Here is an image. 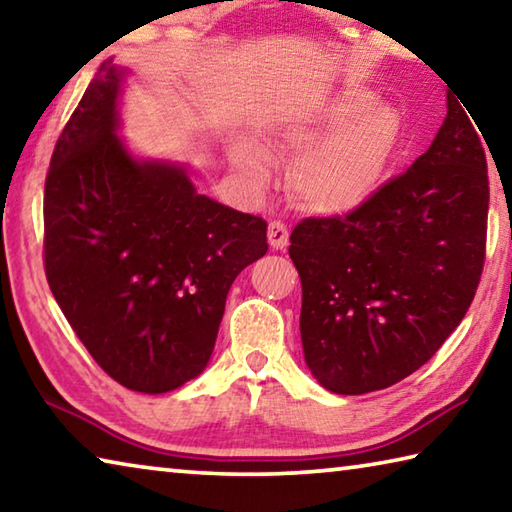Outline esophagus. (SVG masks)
<instances>
[{
  "label": "esophagus",
  "mask_w": 512,
  "mask_h": 512,
  "mask_svg": "<svg viewBox=\"0 0 512 512\" xmlns=\"http://www.w3.org/2000/svg\"><path fill=\"white\" fill-rule=\"evenodd\" d=\"M268 244L275 250H284L289 246V230L282 221L268 223Z\"/></svg>",
  "instance_id": "34e87169"
}]
</instances>
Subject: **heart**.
<instances>
[{"label":"heart","instance_id":"obj_1","mask_svg":"<svg viewBox=\"0 0 512 512\" xmlns=\"http://www.w3.org/2000/svg\"><path fill=\"white\" fill-rule=\"evenodd\" d=\"M266 137L275 151L298 155L289 171L291 196L309 212L334 216L375 194L400 144L402 119L372 92L348 88L307 117L275 119ZM232 162L257 187L271 180V158L253 140L232 146Z\"/></svg>","mask_w":512,"mask_h":512}]
</instances>
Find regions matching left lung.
<instances>
[{
    "mask_svg": "<svg viewBox=\"0 0 512 512\" xmlns=\"http://www.w3.org/2000/svg\"><path fill=\"white\" fill-rule=\"evenodd\" d=\"M467 112L447 92L443 126L406 173L354 212L291 232L302 352L329 393L363 395L409 377L472 305L490 189Z\"/></svg>",
    "mask_w": 512,
    "mask_h": 512,
    "instance_id": "obj_1",
    "label": "left lung"
}]
</instances>
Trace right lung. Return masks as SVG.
<instances>
[{"label":"right lung","mask_w":512,"mask_h":512,"mask_svg":"<svg viewBox=\"0 0 512 512\" xmlns=\"http://www.w3.org/2000/svg\"><path fill=\"white\" fill-rule=\"evenodd\" d=\"M131 69L103 60L51 155L45 271L94 361L137 393L176 391L214 352L235 277L266 255V221L201 194L189 164L133 153Z\"/></svg>","instance_id":"1"}]
</instances>
